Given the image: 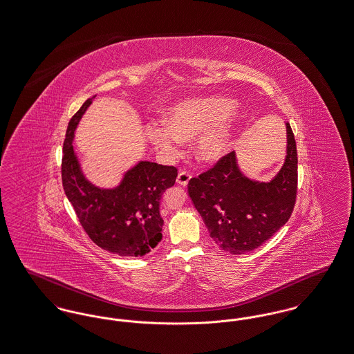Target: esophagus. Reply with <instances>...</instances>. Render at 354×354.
<instances>
[{"label":"esophagus","mask_w":354,"mask_h":354,"mask_svg":"<svg viewBox=\"0 0 354 354\" xmlns=\"http://www.w3.org/2000/svg\"><path fill=\"white\" fill-rule=\"evenodd\" d=\"M191 179V174L187 171H180L178 174V178H176V183L180 185V186H187L188 182Z\"/></svg>","instance_id":"obj_1"}]
</instances>
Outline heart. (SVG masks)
<instances>
[{
    "instance_id": "1",
    "label": "heart",
    "mask_w": 354,
    "mask_h": 354,
    "mask_svg": "<svg viewBox=\"0 0 354 354\" xmlns=\"http://www.w3.org/2000/svg\"><path fill=\"white\" fill-rule=\"evenodd\" d=\"M236 102L227 96H201L167 108L165 123L146 127L148 142L167 156H176L182 142L195 139V158L214 165L229 155L238 140Z\"/></svg>"
}]
</instances>
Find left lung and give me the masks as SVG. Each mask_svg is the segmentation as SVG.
I'll use <instances>...</instances> for the list:
<instances>
[{
  "label": "left lung",
  "mask_w": 354,
  "mask_h": 354,
  "mask_svg": "<svg viewBox=\"0 0 354 354\" xmlns=\"http://www.w3.org/2000/svg\"><path fill=\"white\" fill-rule=\"evenodd\" d=\"M286 136L285 163L270 182L248 178L234 151L188 182V195L209 236L230 254L259 248L290 218L297 196L298 158L289 123Z\"/></svg>",
  "instance_id": "obj_1"
}]
</instances>
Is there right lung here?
Here are the masks:
<instances>
[{"mask_svg":"<svg viewBox=\"0 0 354 354\" xmlns=\"http://www.w3.org/2000/svg\"><path fill=\"white\" fill-rule=\"evenodd\" d=\"M92 99L82 105L66 128L62 163L64 191L85 232L99 248L120 257H143L162 241L165 222L160 201L167 188L175 185L178 169L140 160L125 172L116 187L91 183L83 174L73 139Z\"/></svg>","mask_w":354,"mask_h":354,"instance_id":"obj_1","label":"right lung"}]
</instances>
